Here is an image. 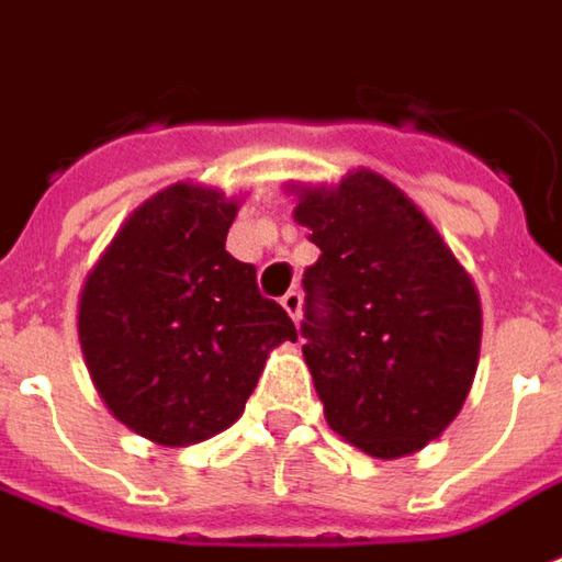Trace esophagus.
Wrapping results in <instances>:
<instances>
[{
	"label": "esophagus",
	"mask_w": 562,
	"mask_h": 562,
	"mask_svg": "<svg viewBox=\"0 0 562 562\" xmlns=\"http://www.w3.org/2000/svg\"><path fill=\"white\" fill-rule=\"evenodd\" d=\"M282 307H285V313H289V316H292L294 322L301 319V292H285L282 294V301H280Z\"/></svg>",
	"instance_id": "1"
}]
</instances>
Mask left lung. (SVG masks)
Wrapping results in <instances>:
<instances>
[{
    "mask_svg": "<svg viewBox=\"0 0 562 562\" xmlns=\"http://www.w3.org/2000/svg\"><path fill=\"white\" fill-rule=\"evenodd\" d=\"M319 246L301 337L328 426L368 457L417 453L457 419L481 352V297L419 206L380 172L292 186Z\"/></svg>",
    "mask_w": 562,
    "mask_h": 562,
    "instance_id": "left-lung-1",
    "label": "left lung"
}]
</instances>
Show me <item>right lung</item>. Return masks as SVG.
I'll list each match as a JSON object with an SVG mask.
<instances>
[{
	"mask_svg": "<svg viewBox=\"0 0 562 562\" xmlns=\"http://www.w3.org/2000/svg\"><path fill=\"white\" fill-rule=\"evenodd\" d=\"M237 210L218 188H164L133 210L81 289L90 380L112 417L155 445H198L237 423L270 349L297 340L252 265L225 249Z\"/></svg>",
	"mask_w": 562,
	"mask_h": 562,
	"instance_id": "1",
	"label": "right lung"
}]
</instances>
